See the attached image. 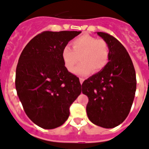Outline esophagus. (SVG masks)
Listing matches in <instances>:
<instances>
[{
    "mask_svg": "<svg viewBox=\"0 0 149 149\" xmlns=\"http://www.w3.org/2000/svg\"><path fill=\"white\" fill-rule=\"evenodd\" d=\"M84 78H82V77H80V78H79V82H80L81 84H82V82H84Z\"/></svg>",
    "mask_w": 149,
    "mask_h": 149,
    "instance_id": "34e87169",
    "label": "esophagus"
}]
</instances>
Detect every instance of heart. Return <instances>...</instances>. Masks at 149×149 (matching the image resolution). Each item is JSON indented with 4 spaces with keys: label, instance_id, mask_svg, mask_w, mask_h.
I'll list each match as a JSON object with an SVG mask.
<instances>
[{
    "label": "heart",
    "instance_id": "heart-1",
    "mask_svg": "<svg viewBox=\"0 0 149 149\" xmlns=\"http://www.w3.org/2000/svg\"><path fill=\"white\" fill-rule=\"evenodd\" d=\"M71 45L72 49L69 46L63 48L62 59L65 67L69 71H72L79 57L81 63L73 71L79 76H86L92 71L100 72L109 61V45L103 38L85 34L75 38Z\"/></svg>",
    "mask_w": 149,
    "mask_h": 149
}]
</instances>
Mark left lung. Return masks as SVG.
I'll list each match as a JSON object with an SVG mask.
<instances>
[{
  "instance_id": "8db88e82",
  "label": "left lung",
  "mask_w": 149,
  "mask_h": 149,
  "mask_svg": "<svg viewBox=\"0 0 149 149\" xmlns=\"http://www.w3.org/2000/svg\"><path fill=\"white\" fill-rule=\"evenodd\" d=\"M97 34L109 45V62L82 82V92L88 98L86 112L90 121L113 128L130 113L136 89V71L128 52L117 38L105 32Z\"/></svg>"
}]
</instances>
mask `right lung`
I'll return each mask as SVG.
<instances>
[{
    "label": "right lung",
    "mask_w": 149,
    "mask_h": 149,
    "mask_svg": "<svg viewBox=\"0 0 149 149\" xmlns=\"http://www.w3.org/2000/svg\"><path fill=\"white\" fill-rule=\"evenodd\" d=\"M77 31H45L24 47L16 70V89L26 115L38 127L51 130L64 123L70 107L81 93L77 76L69 72L62 50Z\"/></svg>",
    "instance_id": "add662e5"
}]
</instances>
